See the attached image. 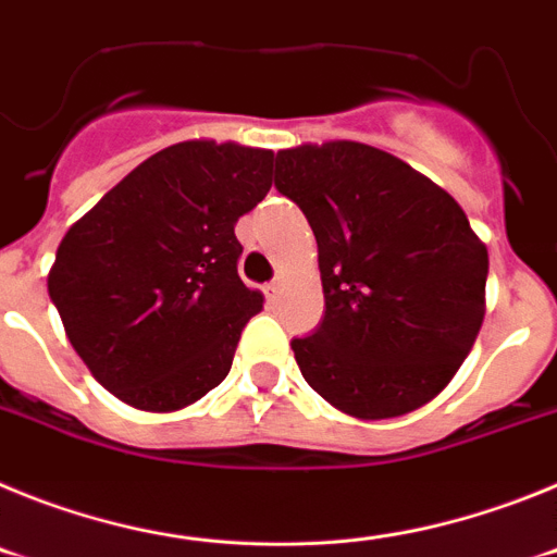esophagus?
<instances>
[{"label":"esophagus","instance_id":"1","mask_svg":"<svg viewBox=\"0 0 557 557\" xmlns=\"http://www.w3.org/2000/svg\"><path fill=\"white\" fill-rule=\"evenodd\" d=\"M282 293H284L282 278H275V282H270L268 287H264V295H268V301H270V304L278 301V298H282Z\"/></svg>","mask_w":557,"mask_h":557}]
</instances>
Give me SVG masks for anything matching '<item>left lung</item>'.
Instances as JSON below:
<instances>
[{
    "instance_id": "obj_1",
    "label": "left lung",
    "mask_w": 557,
    "mask_h": 557,
    "mask_svg": "<svg viewBox=\"0 0 557 557\" xmlns=\"http://www.w3.org/2000/svg\"><path fill=\"white\" fill-rule=\"evenodd\" d=\"M275 189L307 214L321 326L295 337L314 393L362 421L424 407L469 357L485 318L488 250L449 191L385 150H278Z\"/></svg>"
}]
</instances>
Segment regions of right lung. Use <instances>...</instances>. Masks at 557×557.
<instances>
[{"label":"right lung","instance_id":"add662e5","mask_svg":"<svg viewBox=\"0 0 557 557\" xmlns=\"http://www.w3.org/2000/svg\"><path fill=\"white\" fill-rule=\"evenodd\" d=\"M273 150L195 139L127 172L58 245L49 298L106 391L147 412L195 405L231 371L262 293L236 220L270 191Z\"/></svg>","mask_w":557,"mask_h":557}]
</instances>
